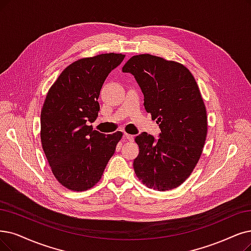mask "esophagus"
I'll return each instance as SVG.
<instances>
[{"label":"esophagus","mask_w":251,"mask_h":251,"mask_svg":"<svg viewBox=\"0 0 251 251\" xmlns=\"http://www.w3.org/2000/svg\"><path fill=\"white\" fill-rule=\"evenodd\" d=\"M125 138L126 139V140H128V141H133L134 140V138H135V136L134 135H129V134H125Z\"/></svg>","instance_id":"obj_1"}]
</instances>
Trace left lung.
I'll return each mask as SVG.
<instances>
[{"instance_id": "left-lung-1", "label": "left lung", "mask_w": 251, "mask_h": 251, "mask_svg": "<svg viewBox=\"0 0 251 251\" xmlns=\"http://www.w3.org/2000/svg\"><path fill=\"white\" fill-rule=\"evenodd\" d=\"M123 72L135 77L146 111L160 128L158 139L145 132L135 138V173L149 188L173 189L193 172L207 136L206 108L198 84L183 65L151 54L134 55Z\"/></svg>"}]
</instances>
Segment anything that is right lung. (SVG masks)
<instances>
[{
    "mask_svg": "<svg viewBox=\"0 0 251 251\" xmlns=\"http://www.w3.org/2000/svg\"><path fill=\"white\" fill-rule=\"evenodd\" d=\"M120 53L78 59L68 66L48 91L41 112V142L57 181L82 192L102 178L122 132L94 131L98 99L109 73L124 61Z\"/></svg>",
    "mask_w": 251,
    "mask_h": 251,
    "instance_id": "obj_1",
    "label": "right lung"
}]
</instances>
